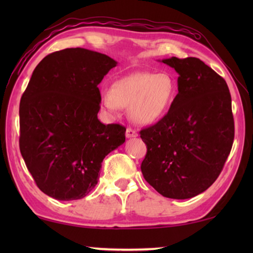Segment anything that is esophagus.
Segmentation results:
<instances>
[{"label": "esophagus", "mask_w": 253, "mask_h": 253, "mask_svg": "<svg viewBox=\"0 0 253 253\" xmlns=\"http://www.w3.org/2000/svg\"><path fill=\"white\" fill-rule=\"evenodd\" d=\"M126 137L127 138H132V137H137V132L132 129V128L128 127L126 129Z\"/></svg>", "instance_id": "1"}]
</instances>
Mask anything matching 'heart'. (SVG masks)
Wrapping results in <instances>:
<instances>
[{
    "instance_id": "1",
    "label": "heart",
    "mask_w": 253,
    "mask_h": 253,
    "mask_svg": "<svg viewBox=\"0 0 253 253\" xmlns=\"http://www.w3.org/2000/svg\"><path fill=\"white\" fill-rule=\"evenodd\" d=\"M176 97V84L168 72H134L101 91V105L113 116L129 107V116L139 125H151L168 113Z\"/></svg>"
}]
</instances>
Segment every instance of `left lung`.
<instances>
[{
    "label": "left lung",
    "instance_id": "left-lung-1",
    "mask_svg": "<svg viewBox=\"0 0 253 253\" xmlns=\"http://www.w3.org/2000/svg\"><path fill=\"white\" fill-rule=\"evenodd\" d=\"M178 74L169 113L140 130L142 173L165 198L185 200L215 182L232 148L234 121L225 80L198 58L163 59Z\"/></svg>",
    "mask_w": 253,
    "mask_h": 253
}]
</instances>
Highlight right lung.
I'll use <instances>...</instances> for the list:
<instances>
[{
    "mask_svg": "<svg viewBox=\"0 0 253 253\" xmlns=\"http://www.w3.org/2000/svg\"><path fill=\"white\" fill-rule=\"evenodd\" d=\"M116 66L106 54L70 48L48 54L33 71L20 102V151L38 187L51 198H84L104 158L125 143V127L97 117L98 84Z\"/></svg>",
    "mask_w": 253,
    "mask_h": 253,
    "instance_id": "add662e5",
    "label": "right lung"
}]
</instances>
